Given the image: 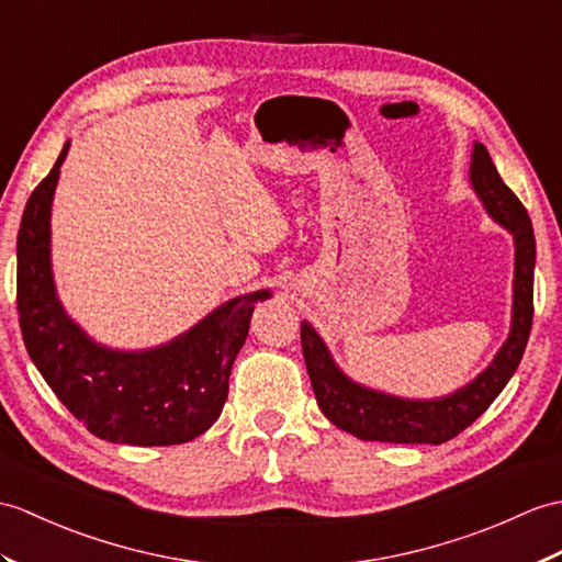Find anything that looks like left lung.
I'll return each mask as SVG.
<instances>
[{
    "mask_svg": "<svg viewBox=\"0 0 562 562\" xmlns=\"http://www.w3.org/2000/svg\"><path fill=\"white\" fill-rule=\"evenodd\" d=\"M469 184L488 217L513 234L515 278L510 333L493 361L450 395L414 400L357 383L333 359L328 345L308 321H302V349L321 412L347 434L381 442H430L440 446L474 424L517 371L529 340L533 316V241L531 220L517 195L503 184L484 143L474 140Z\"/></svg>",
    "mask_w": 562,
    "mask_h": 562,
    "instance_id": "left-lung-1",
    "label": "left lung"
}]
</instances>
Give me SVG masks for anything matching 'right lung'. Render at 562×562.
<instances>
[{"label": "right lung", "mask_w": 562, "mask_h": 562, "mask_svg": "<svg viewBox=\"0 0 562 562\" xmlns=\"http://www.w3.org/2000/svg\"><path fill=\"white\" fill-rule=\"evenodd\" d=\"M69 146L64 143L21 217L16 302L25 349L52 393L93 436L140 448L189 442L217 422L232 363L249 337L254 304L272 294L234 296L189 330L148 349L93 340L64 308L52 276V201Z\"/></svg>", "instance_id": "1"}]
</instances>
